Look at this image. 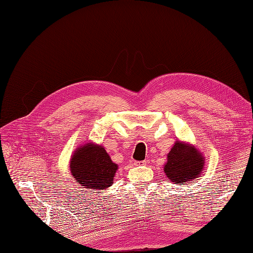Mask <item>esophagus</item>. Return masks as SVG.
<instances>
[{
  "instance_id": "obj_1",
  "label": "esophagus",
  "mask_w": 253,
  "mask_h": 253,
  "mask_svg": "<svg viewBox=\"0 0 253 253\" xmlns=\"http://www.w3.org/2000/svg\"><path fill=\"white\" fill-rule=\"evenodd\" d=\"M134 165L135 166H144V165H147V160H142V162H135Z\"/></svg>"
}]
</instances>
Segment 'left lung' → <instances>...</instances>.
I'll return each mask as SVG.
<instances>
[{
    "label": "left lung",
    "mask_w": 253,
    "mask_h": 253,
    "mask_svg": "<svg viewBox=\"0 0 253 253\" xmlns=\"http://www.w3.org/2000/svg\"><path fill=\"white\" fill-rule=\"evenodd\" d=\"M205 158L193 145L175 141L167 157L164 171L174 183H187L197 178L203 172Z\"/></svg>",
    "instance_id": "1"
}]
</instances>
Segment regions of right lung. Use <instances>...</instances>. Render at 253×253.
Wrapping results in <instances>:
<instances>
[{
	"label": "right lung",
	"mask_w": 253,
	"mask_h": 253,
	"mask_svg": "<svg viewBox=\"0 0 253 253\" xmlns=\"http://www.w3.org/2000/svg\"><path fill=\"white\" fill-rule=\"evenodd\" d=\"M70 169L82 188L99 191L113 185L118 166L112 162L103 147L88 142L74 152Z\"/></svg>",
	"instance_id": "obj_1"
}]
</instances>
